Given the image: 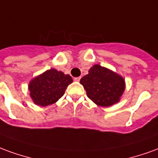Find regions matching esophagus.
Returning <instances> with one entry per match:
<instances>
[{
  "mask_svg": "<svg viewBox=\"0 0 158 158\" xmlns=\"http://www.w3.org/2000/svg\"><path fill=\"white\" fill-rule=\"evenodd\" d=\"M80 79H81V77H75L74 81H80Z\"/></svg>",
  "mask_w": 158,
  "mask_h": 158,
  "instance_id": "34e87169",
  "label": "esophagus"
}]
</instances>
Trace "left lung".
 <instances>
[{
    "mask_svg": "<svg viewBox=\"0 0 158 158\" xmlns=\"http://www.w3.org/2000/svg\"><path fill=\"white\" fill-rule=\"evenodd\" d=\"M87 97L97 105L109 107L118 103L125 89L124 78L119 75L94 65L80 81Z\"/></svg>",
    "mask_w": 158,
    "mask_h": 158,
    "instance_id": "left-lung-1",
    "label": "left lung"
}]
</instances>
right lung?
<instances>
[{
    "label": "right lung",
    "instance_id": "right-lung-1",
    "mask_svg": "<svg viewBox=\"0 0 158 158\" xmlns=\"http://www.w3.org/2000/svg\"><path fill=\"white\" fill-rule=\"evenodd\" d=\"M72 81L70 75H65L55 69L48 70L29 82L31 98L39 106L53 104L64 95L66 87Z\"/></svg>",
    "mask_w": 158,
    "mask_h": 158
}]
</instances>
